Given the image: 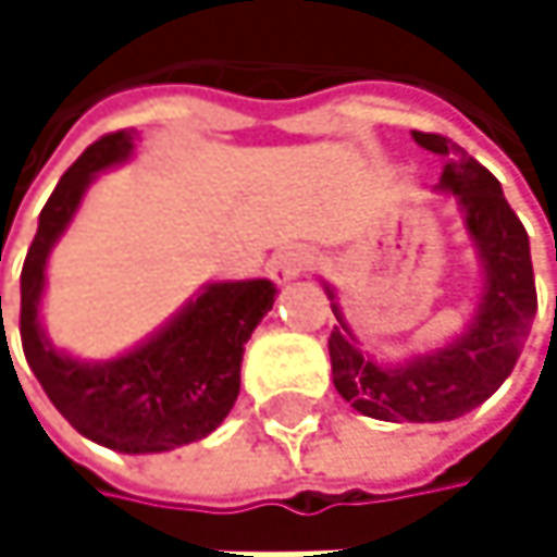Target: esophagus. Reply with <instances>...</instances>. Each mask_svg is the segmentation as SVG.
Returning a JSON list of instances; mask_svg holds the SVG:
<instances>
[{
	"label": "esophagus",
	"instance_id": "1",
	"mask_svg": "<svg viewBox=\"0 0 557 557\" xmlns=\"http://www.w3.org/2000/svg\"><path fill=\"white\" fill-rule=\"evenodd\" d=\"M309 264H312V255H309L302 245H293V248H283V251H277V255L271 258L268 271H271V280L283 286V283L299 277Z\"/></svg>",
	"mask_w": 557,
	"mask_h": 557
}]
</instances>
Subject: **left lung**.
Instances as JSON below:
<instances>
[{"label":"left lung","mask_w":557,"mask_h":557,"mask_svg":"<svg viewBox=\"0 0 557 557\" xmlns=\"http://www.w3.org/2000/svg\"><path fill=\"white\" fill-rule=\"evenodd\" d=\"M412 138L419 148L445 158L438 193L458 199L465 232L474 245L484 280L478 309L442 348L409 355L399 364H381L361 348L345 322L335 286L325 283L338 319L329 335V358L335 389L358 412L384 422H448L478 409L512 374L539 299L529 235L509 209L500 180L442 135L412 132Z\"/></svg>","instance_id":"8db88e82"}]
</instances>
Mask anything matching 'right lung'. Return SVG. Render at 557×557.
Returning a JSON list of instances; mask_svg holds the SVG:
<instances>
[{
  "mask_svg": "<svg viewBox=\"0 0 557 557\" xmlns=\"http://www.w3.org/2000/svg\"><path fill=\"white\" fill-rule=\"evenodd\" d=\"M135 141V132H115L89 145L41 209L22 268V348L48 399L79 435L122 455H161L206 438L232 412L245 345L274 309L277 286L264 277L206 283L154 335L109 361H79L51 345L41 325L48 258L89 183L125 164Z\"/></svg>",
  "mask_w": 557,
  "mask_h": 557,
  "instance_id": "1",
  "label": "right lung"
}]
</instances>
